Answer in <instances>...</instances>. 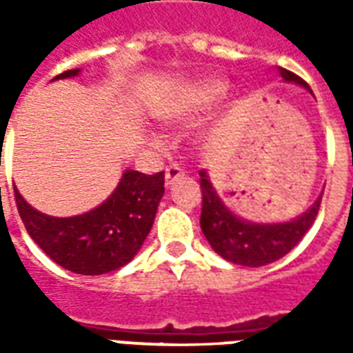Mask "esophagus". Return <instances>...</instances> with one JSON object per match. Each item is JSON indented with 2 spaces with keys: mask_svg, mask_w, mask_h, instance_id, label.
<instances>
[{
  "mask_svg": "<svg viewBox=\"0 0 353 353\" xmlns=\"http://www.w3.org/2000/svg\"><path fill=\"white\" fill-rule=\"evenodd\" d=\"M185 172L177 164H172V166H168L166 168V176H164V183H166V187H170V185L174 183L176 179H179V177H183Z\"/></svg>",
  "mask_w": 353,
  "mask_h": 353,
  "instance_id": "34e87169",
  "label": "esophagus"
}]
</instances>
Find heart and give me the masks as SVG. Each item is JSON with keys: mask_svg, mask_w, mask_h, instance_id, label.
Here are the masks:
<instances>
[{"mask_svg": "<svg viewBox=\"0 0 353 353\" xmlns=\"http://www.w3.org/2000/svg\"><path fill=\"white\" fill-rule=\"evenodd\" d=\"M227 83L221 79H210L200 83L199 87L187 90L181 96H177L176 100L168 103L166 108H162L159 113L164 123H185L191 121L192 117L199 115L200 111H204L210 105H214L215 101L221 100L227 92Z\"/></svg>", "mask_w": 353, "mask_h": 353, "instance_id": "1", "label": "heart"}]
</instances>
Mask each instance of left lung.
<instances>
[{
	"instance_id": "1",
	"label": "left lung",
	"mask_w": 353,
	"mask_h": 353,
	"mask_svg": "<svg viewBox=\"0 0 353 353\" xmlns=\"http://www.w3.org/2000/svg\"><path fill=\"white\" fill-rule=\"evenodd\" d=\"M288 83L308 88L306 81L289 70L278 68ZM310 90V88H308ZM202 214L200 227L217 255L242 266H263L281 259L295 248L308 232L319 212V196L308 212L288 223H252L230 212L208 179L206 170H200Z\"/></svg>"
}]
</instances>
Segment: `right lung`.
Listing matches in <instances>:
<instances>
[{
    "instance_id": "add662e5",
    "label": "right lung",
    "mask_w": 353,
    "mask_h": 353,
    "mask_svg": "<svg viewBox=\"0 0 353 353\" xmlns=\"http://www.w3.org/2000/svg\"><path fill=\"white\" fill-rule=\"evenodd\" d=\"M68 70L54 79L75 77ZM164 194V172L147 176L126 170L103 204L75 217H50L37 212L14 189V200L35 244L65 270L85 276L113 272L130 263L153 227Z\"/></svg>"
}]
</instances>
